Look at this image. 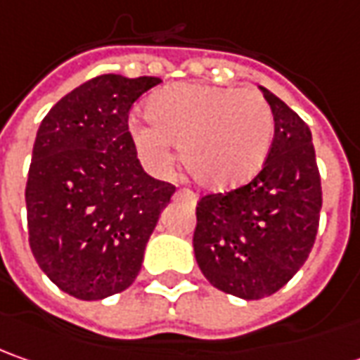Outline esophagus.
<instances>
[{
  "mask_svg": "<svg viewBox=\"0 0 360 360\" xmlns=\"http://www.w3.org/2000/svg\"><path fill=\"white\" fill-rule=\"evenodd\" d=\"M175 195H177V199H183V201H187V203H191V205L197 201V195H195L191 189H185V187H183V189H177Z\"/></svg>",
  "mask_w": 360,
  "mask_h": 360,
  "instance_id": "1",
  "label": "esophagus"
}]
</instances>
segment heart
<instances>
[{
	"mask_svg": "<svg viewBox=\"0 0 360 360\" xmlns=\"http://www.w3.org/2000/svg\"><path fill=\"white\" fill-rule=\"evenodd\" d=\"M147 119L131 123L141 159L155 171L171 163L177 145L183 167L197 183L229 189L249 181L265 163L275 119L255 89L179 83L155 94Z\"/></svg>",
	"mask_w": 360,
	"mask_h": 360,
	"instance_id": "obj_1",
	"label": "heart"
}]
</instances>
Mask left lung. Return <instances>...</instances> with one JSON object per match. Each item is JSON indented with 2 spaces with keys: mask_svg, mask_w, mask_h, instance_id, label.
<instances>
[{
  "mask_svg": "<svg viewBox=\"0 0 360 360\" xmlns=\"http://www.w3.org/2000/svg\"><path fill=\"white\" fill-rule=\"evenodd\" d=\"M261 89L275 119L263 169L237 189L203 195L193 233L195 259L207 281L247 301L277 292L303 266L323 207L309 125Z\"/></svg>",
  "mask_w": 360,
  "mask_h": 360,
  "instance_id": "obj_1",
  "label": "left lung"
}]
</instances>
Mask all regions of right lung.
I'll return each mask as SVG.
<instances>
[{"instance_id": "1", "label": "right lung", "mask_w": 360, "mask_h": 360, "mask_svg": "<svg viewBox=\"0 0 360 360\" xmlns=\"http://www.w3.org/2000/svg\"><path fill=\"white\" fill-rule=\"evenodd\" d=\"M159 77H94L59 99L37 129L25 185L32 253L81 301L125 291L175 187L143 171L133 103Z\"/></svg>"}]
</instances>
